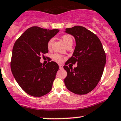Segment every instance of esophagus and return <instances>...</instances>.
Here are the masks:
<instances>
[{"label": "esophagus", "instance_id": "34e87169", "mask_svg": "<svg viewBox=\"0 0 121 121\" xmlns=\"http://www.w3.org/2000/svg\"><path fill=\"white\" fill-rule=\"evenodd\" d=\"M59 68L60 69H63V65L61 64H59Z\"/></svg>", "mask_w": 121, "mask_h": 121}]
</instances>
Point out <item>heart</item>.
<instances>
[{"mask_svg":"<svg viewBox=\"0 0 121 121\" xmlns=\"http://www.w3.org/2000/svg\"><path fill=\"white\" fill-rule=\"evenodd\" d=\"M61 38L63 42H64V43L67 46L69 43H72V38L70 35L65 34V35H63L61 36ZM53 42H54V39L53 38H51V39H49V41L48 42V44H47L48 49H50L52 48V44L53 43ZM52 57H53V59L54 60H55L57 62H58V63H61L63 61V56L60 54H58V53H54Z\"/></svg>","mask_w":121,"mask_h":121,"instance_id":"b5f03b06","label":"heart"}]
</instances>
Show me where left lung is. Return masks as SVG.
Segmentation results:
<instances>
[{"instance_id":"8db88e82","label":"left lung","mask_w":121,"mask_h":121,"mask_svg":"<svg viewBox=\"0 0 121 121\" xmlns=\"http://www.w3.org/2000/svg\"><path fill=\"white\" fill-rule=\"evenodd\" d=\"M65 32L74 36L76 46L64 66L67 72L65 85L73 93L85 95L96 87L102 77L106 62L105 51L97 35L83 26L66 28ZM75 63L77 67L72 69Z\"/></svg>"}]
</instances>
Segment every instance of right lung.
I'll return each instance as SVG.
<instances>
[{
	"mask_svg": "<svg viewBox=\"0 0 121 121\" xmlns=\"http://www.w3.org/2000/svg\"><path fill=\"white\" fill-rule=\"evenodd\" d=\"M58 30H47L34 26L27 29L14 44L11 70L23 91L34 97L49 93L55 79L58 65L49 62L45 66L40 63V56L48 53V42Z\"/></svg>",
	"mask_w": 121,
	"mask_h": 121,
	"instance_id": "right-lung-1",
	"label": "right lung"
}]
</instances>
